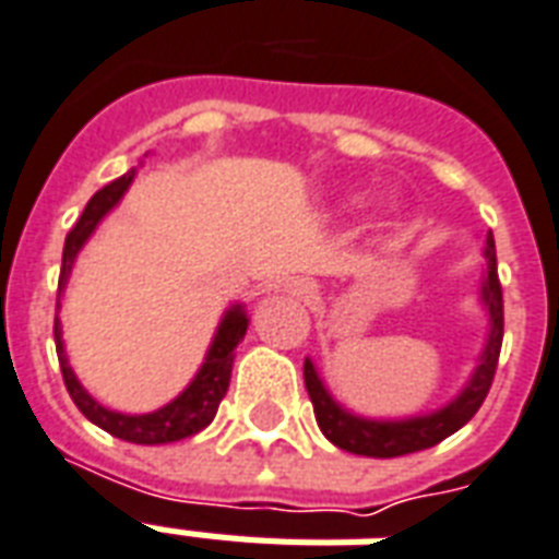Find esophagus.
<instances>
[{
    "mask_svg": "<svg viewBox=\"0 0 559 559\" xmlns=\"http://www.w3.org/2000/svg\"><path fill=\"white\" fill-rule=\"evenodd\" d=\"M289 293L298 298H310L313 296V284H310V281H293V284H289Z\"/></svg>",
    "mask_w": 559,
    "mask_h": 559,
    "instance_id": "esophagus-1",
    "label": "esophagus"
}]
</instances>
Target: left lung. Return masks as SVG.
Here are the masks:
<instances>
[{
	"label": "left lung",
	"mask_w": 559,
	"mask_h": 559,
	"mask_svg": "<svg viewBox=\"0 0 559 559\" xmlns=\"http://www.w3.org/2000/svg\"><path fill=\"white\" fill-rule=\"evenodd\" d=\"M484 301L492 319V334H489L487 352L480 357V366L472 383H468L457 402H451L445 411L419 416L407 421H366L352 413L340 411L325 386L319 381L317 369L310 360H305V386H308L313 413L322 433L334 442L336 449L352 451V454H366V457H402L413 451L431 449L454 431L466 425L478 407L487 399L492 378L498 369V355H501V340H504V296H501V281H498L496 263V240L492 234L487 237V281H484Z\"/></svg>",
	"instance_id": "1"
}]
</instances>
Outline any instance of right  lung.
Segmentation results:
<instances>
[{"instance_id": "1", "label": "right lung", "mask_w": 559, "mask_h": 559, "mask_svg": "<svg viewBox=\"0 0 559 559\" xmlns=\"http://www.w3.org/2000/svg\"><path fill=\"white\" fill-rule=\"evenodd\" d=\"M134 178V169L119 176L117 181H110L93 195L84 213L79 216V223L72 225L70 234H67V242H63V258H61V278H58V296H61L63 284H67V275L72 270V261L75 254L84 246V240L91 237L96 223L102 216L119 202V195L126 193L128 185ZM246 325L249 319L242 317L240 308H234L228 317L223 319L219 325V334L213 340L211 352H207V360H204L202 372L195 374V381L187 386L185 393L178 395L176 402L166 404L160 411L146 413V416H126V413L105 411L99 402H93L91 395L84 393V386L75 381L67 357H63V343H61V322L55 317V348H58V360H61V374L63 383H67V393L75 402L87 419L93 425H99L102 431H108L110 437H119L126 442H138V445H160V442H176L185 440V437H193L202 428H207L219 411V402L223 395L228 393V383H231V366H234V348L240 346V340L246 336Z\"/></svg>"}]
</instances>
